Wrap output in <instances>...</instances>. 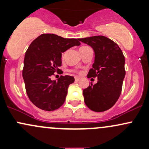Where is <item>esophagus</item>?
I'll return each instance as SVG.
<instances>
[{
	"label": "esophagus",
	"instance_id": "esophagus-1",
	"mask_svg": "<svg viewBox=\"0 0 149 149\" xmlns=\"http://www.w3.org/2000/svg\"><path fill=\"white\" fill-rule=\"evenodd\" d=\"M80 80V78H79V77H75V80H76V82L79 81Z\"/></svg>",
	"mask_w": 149,
	"mask_h": 149
}]
</instances>
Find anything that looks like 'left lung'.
<instances>
[{"label":"left lung","instance_id":"obj_1","mask_svg":"<svg viewBox=\"0 0 149 149\" xmlns=\"http://www.w3.org/2000/svg\"><path fill=\"white\" fill-rule=\"evenodd\" d=\"M78 40L94 49L95 62L88 78L98 80L96 84L91 83L83 90L85 103L93 111H105L116 103L120 95L125 76V57L116 42L103 36Z\"/></svg>","mask_w":149,"mask_h":149}]
</instances>
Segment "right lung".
I'll return each instance as SVG.
<instances>
[{
  "label": "right lung",
  "instance_id": "add662e5",
  "mask_svg": "<svg viewBox=\"0 0 149 149\" xmlns=\"http://www.w3.org/2000/svg\"><path fill=\"white\" fill-rule=\"evenodd\" d=\"M80 45L78 39L64 38L52 33L42 34L31 43L24 59L22 76L27 95L36 107L52 111L63 105L74 78L61 76L56 81L50 76L60 70L61 52ZM61 73L59 71L58 73Z\"/></svg>",
  "mask_w": 149,
  "mask_h": 149
}]
</instances>
